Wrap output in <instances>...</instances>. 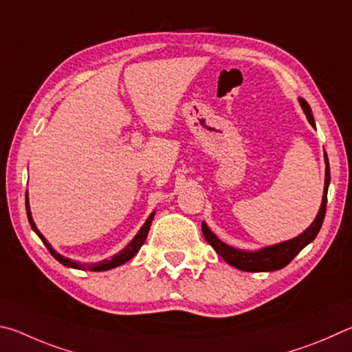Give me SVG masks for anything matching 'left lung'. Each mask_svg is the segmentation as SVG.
<instances>
[{
    "instance_id": "left-lung-1",
    "label": "left lung",
    "mask_w": 352,
    "mask_h": 352,
    "mask_svg": "<svg viewBox=\"0 0 352 352\" xmlns=\"http://www.w3.org/2000/svg\"><path fill=\"white\" fill-rule=\"evenodd\" d=\"M300 104L305 111L307 120H309L311 125L316 128V122H314L309 104H307V102L303 100V98H300ZM324 162H326V175H324V192H323L322 207H320L317 218L311 224L309 229L305 230L297 238L289 239V241L275 244V245H270V248L261 249L258 252H244V250L233 249L230 245L219 241L217 235H214L213 232H210V229L206 226V223H202V235H204L206 241L210 244L212 248L217 250V254L223 256L230 266L236 267L239 270H244V272H272V270H280L285 266H287V264L300 254L301 249H305L307 244L316 239L320 229H322V224L326 214V202H328V187L331 181L329 162L326 154H324Z\"/></svg>"
}]
</instances>
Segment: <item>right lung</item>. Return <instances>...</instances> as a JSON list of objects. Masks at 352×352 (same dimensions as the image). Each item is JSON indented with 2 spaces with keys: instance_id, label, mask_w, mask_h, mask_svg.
Masks as SVG:
<instances>
[{
  "instance_id": "add662e5",
  "label": "right lung",
  "mask_w": 352,
  "mask_h": 352,
  "mask_svg": "<svg viewBox=\"0 0 352 352\" xmlns=\"http://www.w3.org/2000/svg\"><path fill=\"white\" fill-rule=\"evenodd\" d=\"M26 212H28V219H29V224H30V227H32V230L36 233V235L40 236L41 241L45 243V245L47 248V250L51 252V255L55 258V260H57L58 263L63 264V266H66V267L82 269V270L88 269V270H94V272H100V270H109V269H114V267H117V266H120V264H123V263H126V261L131 260V258H133L135 254H138L139 249L142 248V244L145 243L146 235H148V230H150L151 221H153V217H154V213H151L150 217H148V219L145 221V224L142 226V229L139 230L138 235L134 236L133 241L129 243L125 249L120 250L119 254H117V255L111 256L109 260H103V261H100V263H94V264H80V263H76V261L69 260V258H65V256L58 255L57 252H55V250L51 248V245H49V243L46 241L45 236H43L41 233H40V230L36 229V227H35V223H34L32 217H30V208H29L28 196H26Z\"/></svg>"
}]
</instances>
